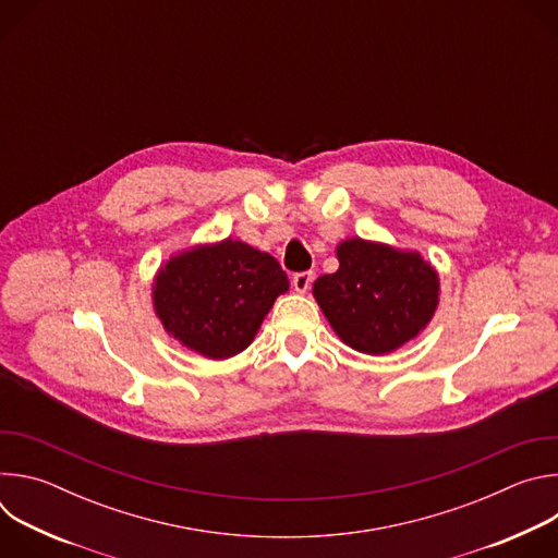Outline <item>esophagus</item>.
I'll return each mask as SVG.
<instances>
[{"label": "esophagus", "instance_id": "1", "mask_svg": "<svg viewBox=\"0 0 558 558\" xmlns=\"http://www.w3.org/2000/svg\"><path fill=\"white\" fill-rule=\"evenodd\" d=\"M313 282V271H300V274H293V289L298 293H304Z\"/></svg>", "mask_w": 558, "mask_h": 558}]
</instances>
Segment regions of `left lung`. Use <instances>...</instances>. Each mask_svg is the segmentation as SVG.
Returning <instances> with one entry per match:
<instances>
[{"label":"left lung","mask_w":558,"mask_h":558,"mask_svg":"<svg viewBox=\"0 0 558 558\" xmlns=\"http://www.w3.org/2000/svg\"><path fill=\"white\" fill-rule=\"evenodd\" d=\"M340 269L320 276L313 295L351 349L384 355L413 340L437 308V274L420 254L353 238L338 247Z\"/></svg>","instance_id":"8db88e82"}]
</instances>
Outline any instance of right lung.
Masks as SVG:
<instances>
[{"label": "right lung", "mask_w": 558, "mask_h": 558, "mask_svg": "<svg viewBox=\"0 0 558 558\" xmlns=\"http://www.w3.org/2000/svg\"><path fill=\"white\" fill-rule=\"evenodd\" d=\"M289 289L276 258L227 241L172 258L156 276L154 308L187 349L225 360L245 351L274 300Z\"/></svg>", "instance_id": "obj_1"}]
</instances>
